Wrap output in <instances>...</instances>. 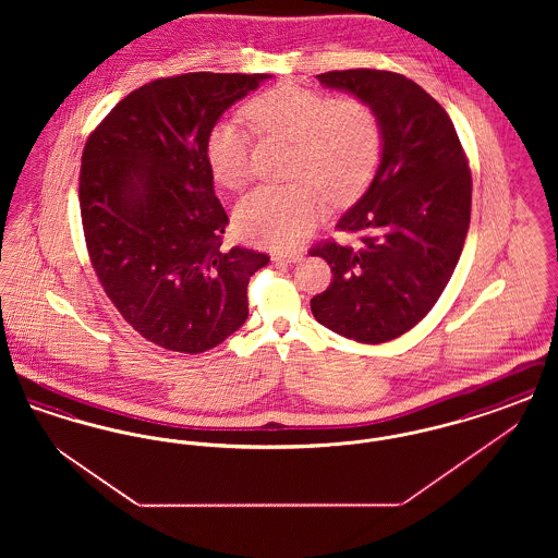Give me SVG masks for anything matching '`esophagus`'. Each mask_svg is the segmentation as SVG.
Returning a JSON list of instances; mask_svg holds the SVG:
<instances>
[{
    "label": "esophagus",
    "instance_id": "34e87169",
    "mask_svg": "<svg viewBox=\"0 0 558 558\" xmlns=\"http://www.w3.org/2000/svg\"><path fill=\"white\" fill-rule=\"evenodd\" d=\"M303 259V253H276V255H271V262H276V264H296V262H301Z\"/></svg>",
    "mask_w": 558,
    "mask_h": 558
}]
</instances>
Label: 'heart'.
I'll use <instances>...</instances> for the list:
<instances>
[{
	"label": "heart",
	"instance_id": "heart-1",
	"mask_svg": "<svg viewBox=\"0 0 558 558\" xmlns=\"http://www.w3.org/2000/svg\"><path fill=\"white\" fill-rule=\"evenodd\" d=\"M253 132L292 142L289 184L251 190L234 211L240 234L267 248H292L319 221L326 201H355L378 167L383 130L371 105L360 98L280 83L244 105ZM207 160L221 186H244L251 178V135L221 119L207 135Z\"/></svg>",
	"mask_w": 558,
	"mask_h": 558
}]
</instances>
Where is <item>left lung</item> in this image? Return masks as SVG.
Segmentation results:
<instances>
[{"mask_svg": "<svg viewBox=\"0 0 558 558\" xmlns=\"http://www.w3.org/2000/svg\"><path fill=\"white\" fill-rule=\"evenodd\" d=\"M326 87L371 105L383 153L366 194L339 219L360 246L326 240L332 282L312 299L322 326L357 343H387L414 328L450 282L471 223V169L448 112L399 73H322Z\"/></svg>", "mask_w": 558, "mask_h": 558, "instance_id": "left-lung-1", "label": "left lung"}]
</instances>
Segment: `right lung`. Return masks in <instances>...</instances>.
Instances as JSON below:
<instances>
[{
  "mask_svg": "<svg viewBox=\"0 0 558 558\" xmlns=\"http://www.w3.org/2000/svg\"><path fill=\"white\" fill-rule=\"evenodd\" d=\"M269 75L186 73L150 81L89 133L80 207L89 262L119 314L155 345L203 353L248 318L266 253L232 246L213 190L207 135Z\"/></svg>",
  "mask_w": 558,
  "mask_h": 558,
  "instance_id": "1",
  "label": "right lung"
}]
</instances>
